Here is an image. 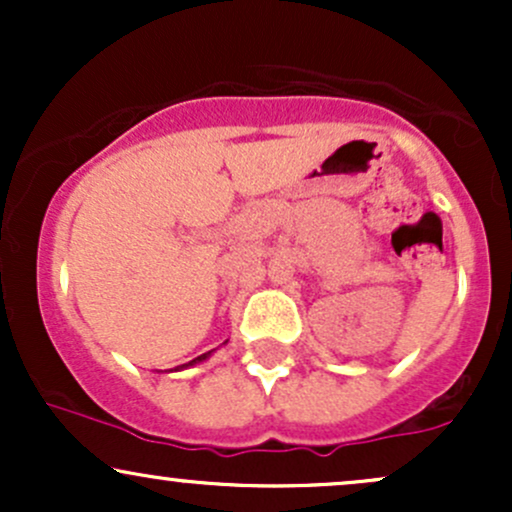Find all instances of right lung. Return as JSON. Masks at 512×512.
<instances>
[{"instance_id": "1", "label": "right lung", "mask_w": 512, "mask_h": 512, "mask_svg": "<svg viewBox=\"0 0 512 512\" xmlns=\"http://www.w3.org/2000/svg\"><path fill=\"white\" fill-rule=\"evenodd\" d=\"M211 354V351H207V354H202V356H197L195 361H190V363H185V366H192V363H197V361H204V358H207Z\"/></svg>"}]
</instances>
